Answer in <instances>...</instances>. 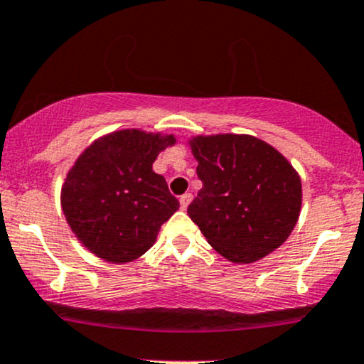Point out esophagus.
<instances>
[{"label": "esophagus", "mask_w": 364, "mask_h": 364, "mask_svg": "<svg viewBox=\"0 0 364 364\" xmlns=\"http://www.w3.org/2000/svg\"><path fill=\"white\" fill-rule=\"evenodd\" d=\"M178 201H181V208H182V210H187V206H189V203L193 201V194H189V193L182 194Z\"/></svg>", "instance_id": "34e87169"}]
</instances>
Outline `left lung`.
<instances>
[{
    "label": "left lung",
    "mask_w": 364,
    "mask_h": 364,
    "mask_svg": "<svg viewBox=\"0 0 364 364\" xmlns=\"http://www.w3.org/2000/svg\"><path fill=\"white\" fill-rule=\"evenodd\" d=\"M189 146L203 189L187 213L208 244L239 264L280 247L303 204L301 177L287 158L247 134L194 136Z\"/></svg>",
    "instance_id": "obj_1"
}]
</instances>
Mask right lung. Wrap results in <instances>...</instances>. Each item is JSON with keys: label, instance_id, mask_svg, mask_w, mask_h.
I'll return each mask as SVG.
<instances>
[{"label": "right lung", "instance_id": "right-lung-1", "mask_svg": "<svg viewBox=\"0 0 364 364\" xmlns=\"http://www.w3.org/2000/svg\"><path fill=\"white\" fill-rule=\"evenodd\" d=\"M177 142L173 134L124 129L96 139L61 186V210L80 244L109 263H129L156 242L178 210L153 163Z\"/></svg>", "mask_w": 364, "mask_h": 364}]
</instances>
